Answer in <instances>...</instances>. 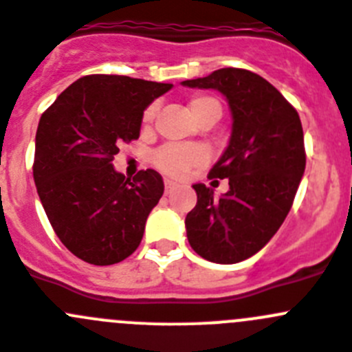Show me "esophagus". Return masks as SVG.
I'll return each instance as SVG.
<instances>
[{
  "mask_svg": "<svg viewBox=\"0 0 352 352\" xmlns=\"http://www.w3.org/2000/svg\"><path fill=\"white\" fill-rule=\"evenodd\" d=\"M164 186H166V193H170L176 185H174L173 182H169V179H166V182H164Z\"/></svg>",
  "mask_w": 352,
  "mask_h": 352,
  "instance_id": "1",
  "label": "esophagus"
}]
</instances>
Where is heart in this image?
<instances>
[{
	"instance_id": "heart-1",
	"label": "heart",
	"mask_w": 352,
	"mask_h": 352,
	"mask_svg": "<svg viewBox=\"0 0 352 352\" xmlns=\"http://www.w3.org/2000/svg\"><path fill=\"white\" fill-rule=\"evenodd\" d=\"M190 112H192L193 119H199L204 113L214 112L221 116V103L217 102L214 96L209 95H195L188 103ZM157 107L150 105L143 113V122L150 124L155 119ZM206 153L199 148H192V146H178V145H167L162 146L159 152L153 153V164L159 170H162L167 176L173 178H183L192 167L200 166L206 162Z\"/></svg>"
}]
</instances>
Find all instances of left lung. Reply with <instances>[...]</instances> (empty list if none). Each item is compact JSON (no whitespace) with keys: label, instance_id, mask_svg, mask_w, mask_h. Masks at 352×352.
I'll list each match as a JSON object with an SVG mask.
<instances>
[{"label":"left lung","instance_id":"1","mask_svg":"<svg viewBox=\"0 0 352 352\" xmlns=\"http://www.w3.org/2000/svg\"><path fill=\"white\" fill-rule=\"evenodd\" d=\"M182 85L223 93L233 117L228 146L209 173L228 179L230 190L216 199L212 188L193 185L186 236L210 263H240L270 242L292 207L306 169L302 124L282 93L250 70L226 67Z\"/></svg>","mask_w":352,"mask_h":352}]
</instances>
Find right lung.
Listing matches in <instances>:
<instances>
[{
  "label": "right lung",
  "instance_id": "right-lung-1",
  "mask_svg": "<svg viewBox=\"0 0 352 352\" xmlns=\"http://www.w3.org/2000/svg\"><path fill=\"white\" fill-rule=\"evenodd\" d=\"M173 88L128 76L93 74L45 110L36 131L34 183L60 242L95 266L138 249L164 182L157 170L126 178L112 166L122 143L138 140L143 110Z\"/></svg>",
  "mask_w": 352,
  "mask_h": 352
}]
</instances>
